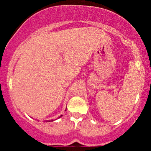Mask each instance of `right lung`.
<instances>
[{"instance_id":"1","label":"right lung","mask_w":151,"mask_h":151,"mask_svg":"<svg viewBox=\"0 0 151 151\" xmlns=\"http://www.w3.org/2000/svg\"><path fill=\"white\" fill-rule=\"evenodd\" d=\"M61 116H62V115H61V116H60V117H61ZM53 121V120H52Z\"/></svg>"}]
</instances>
